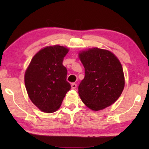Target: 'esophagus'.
Returning a JSON list of instances; mask_svg holds the SVG:
<instances>
[{
    "label": "esophagus",
    "mask_w": 149,
    "mask_h": 149,
    "mask_svg": "<svg viewBox=\"0 0 149 149\" xmlns=\"http://www.w3.org/2000/svg\"><path fill=\"white\" fill-rule=\"evenodd\" d=\"M71 87L72 89H75L77 87V84H75V83H73V84H71Z\"/></svg>",
    "instance_id": "1"
}]
</instances>
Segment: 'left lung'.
I'll list each match as a JSON object with an SVG mask.
<instances>
[{
	"label": "left lung",
	"mask_w": 149,
	"mask_h": 149,
	"mask_svg": "<svg viewBox=\"0 0 149 149\" xmlns=\"http://www.w3.org/2000/svg\"><path fill=\"white\" fill-rule=\"evenodd\" d=\"M85 68V77L78 87L83 102L95 111L116 101L124 88L122 64L112 52L93 48L79 54Z\"/></svg>",
	"instance_id": "1"
}]
</instances>
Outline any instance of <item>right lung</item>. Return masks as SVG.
<instances>
[{"label":"right lung","mask_w":149,"mask_h":149,"mask_svg":"<svg viewBox=\"0 0 149 149\" xmlns=\"http://www.w3.org/2000/svg\"><path fill=\"white\" fill-rule=\"evenodd\" d=\"M68 49L59 45L45 47L33 58L25 74V85L32 102L44 112L52 113L61 105L71 89L67 69L62 64Z\"/></svg>","instance_id":"obj_1"}]
</instances>
